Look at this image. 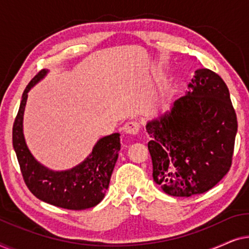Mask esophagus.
Instances as JSON below:
<instances>
[{"label": "esophagus", "instance_id": "esophagus-1", "mask_svg": "<svg viewBox=\"0 0 249 249\" xmlns=\"http://www.w3.org/2000/svg\"><path fill=\"white\" fill-rule=\"evenodd\" d=\"M139 128H141V124L138 121H130L124 124V132L125 135H137Z\"/></svg>", "mask_w": 249, "mask_h": 249}]
</instances>
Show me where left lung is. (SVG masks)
Returning <instances> with one entry per match:
<instances>
[{
    "instance_id": "left-lung-1",
    "label": "left lung",
    "mask_w": 249,
    "mask_h": 249,
    "mask_svg": "<svg viewBox=\"0 0 249 249\" xmlns=\"http://www.w3.org/2000/svg\"><path fill=\"white\" fill-rule=\"evenodd\" d=\"M185 96L146 125L153 179L163 192L189 197L213 188L230 170L237 115L219 74L198 69Z\"/></svg>"
}]
</instances>
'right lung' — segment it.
<instances>
[{
    "label": "right lung",
    "mask_w": 249,
    "mask_h": 249,
    "mask_svg": "<svg viewBox=\"0 0 249 249\" xmlns=\"http://www.w3.org/2000/svg\"><path fill=\"white\" fill-rule=\"evenodd\" d=\"M46 73L47 70H40L27 85L13 124L12 142L20 170L28 189L43 202L67 210L90 209L104 198L108 188L121 148L120 134L101 138L89 156L70 170L53 171L40 164L27 147L22 120L28 91Z\"/></svg>",
    "instance_id": "add662e5"
}]
</instances>
